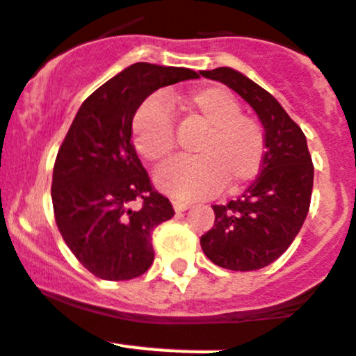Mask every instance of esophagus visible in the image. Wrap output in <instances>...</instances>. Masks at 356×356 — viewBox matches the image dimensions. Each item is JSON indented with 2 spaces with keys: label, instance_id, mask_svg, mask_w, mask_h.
<instances>
[{
  "label": "esophagus",
  "instance_id": "obj_1",
  "mask_svg": "<svg viewBox=\"0 0 356 356\" xmlns=\"http://www.w3.org/2000/svg\"><path fill=\"white\" fill-rule=\"evenodd\" d=\"M172 206H174L175 211L181 213V211H186V209L190 208L191 204L190 202H184V200H172Z\"/></svg>",
  "mask_w": 356,
  "mask_h": 356
}]
</instances>
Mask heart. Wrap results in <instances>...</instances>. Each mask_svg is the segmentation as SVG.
<instances>
[{"mask_svg":"<svg viewBox=\"0 0 356 356\" xmlns=\"http://www.w3.org/2000/svg\"><path fill=\"white\" fill-rule=\"evenodd\" d=\"M191 116L206 127L197 140L195 157H177L161 166L156 184L179 199L215 195L222 186L234 190L259 174L267 141L261 123L242 114V105L224 88H204L184 98ZM136 150L148 161H163L174 152L175 125L166 104L145 100L132 120Z\"/></svg>","mask_w":356,"mask_h":356,"instance_id":"heart-1","label":"heart"}]
</instances>
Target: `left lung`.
<instances>
[{"mask_svg": "<svg viewBox=\"0 0 356 356\" xmlns=\"http://www.w3.org/2000/svg\"><path fill=\"white\" fill-rule=\"evenodd\" d=\"M251 105L264 125L265 159L245 193L213 206L215 225L200 236L204 254L229 270H258L276 261L301 231L314 188L307 138L270 92L233 67L200 71Z\"/></svg>", "mask_w": 356, "mask_h": 356, "instance_id": "8db88e82", "label": "left lung"}]
</instances>
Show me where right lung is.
I'll list each match as a JSON object with an SVG mask.
<instances>
[{
  "instance_id": "1",
  "label": "right lung",
  "mask_w": 356,
  "mask_h": 356,
  "mask_svg": "<svg viewBox=\"0 0 356 356\" xmlns=\"http://www.w3.org/2000/svg\"><path fill=\"white\" fill-rule=\"evenodd\" d=\"M199 79L186 67L136 63L80 105L58 148L51 202L64 242L91 274L132 280L154 261L152 231L174 216L132 145V120L165 86Z\"/></svg>"
}]
</instances>
